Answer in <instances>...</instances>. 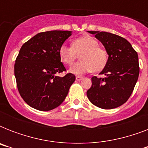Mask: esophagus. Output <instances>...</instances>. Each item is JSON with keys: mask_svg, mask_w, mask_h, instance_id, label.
<instances>
[{"mask_svg": "<svg viewBox=\"0 0 148 148\" xmlns=\"http://www.w3.org/2000/svg\"><path fill=\"white\" fill-rule=\"evenodd\" d=\"M82 79H83V77H80V76H77V77H76V80H77V81H81Z\"/></svg>", "mask_w": 148, "mask_h": 148, "instance_id": "obj_1", "label": "esophagus"}]
</instances>
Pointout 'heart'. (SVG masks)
Segmentation results:
<instances>
[{
	"label": "heart",
	"mask_w": 148,
	"mask_h": 148,
	"mask_svg": "<svg viewBox=\"0 0 148 148\" xmlns=\"http://www.w3.org/2000/svg\"><path fill=\"white\" fill-rule=\"evenodd\" d=\"M99 43L90 36L77 38L72 42L71 47L62 45L59 49L60 60L65 64H71L77 56L81 61L70 67V72L76 75H82L88 72L99 71L105 67L108 62L107 51L98 47Z\"/></svg>",
	"instance_id": "b5f03b06"
}]
</instances>
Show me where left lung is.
Masks as SVG:
<instances>
[{
  "label": "left lung",
  "instance_id": "1",
  "mask_svg": "<svg viewBox=\"0 0 148 148\" xmlns=\"http://www.w3.org/2000/svg\"><path fill=\"white\" fill-rule=\"evenodd\" d=\"M104 46L108 62L100 73L104 78H91L92 85L87 91L89 101L102 109L122 105L131 95L139 76L138 55L125 39L105 31H88Z\"/></svg>",
  "mask_w": 148,
  "mask_h": 148
}]
</instances>
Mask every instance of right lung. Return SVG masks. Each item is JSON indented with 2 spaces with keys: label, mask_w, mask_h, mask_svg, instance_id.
Segmentation results:
<instances>
[{
  "label": "right lung",
  "mask_w": 148,
  "mask_h": 148,
  "mask_svg": "<svg viewBox=\"0 0 148 148\" xmlns=\"http://www.w3.org/2000/svg\"><path fill=\"white\" fill-rule=\"evenodd\" d=\"M70 31L41 32L22 45L14 64L18 91L31 108L47 111L64 101L70 87L75 81L73 74L65 71L60 62L59 49L72 34Z\"/></svg>",
  "instance_id": "right-lung-1"
}]
</instances>
